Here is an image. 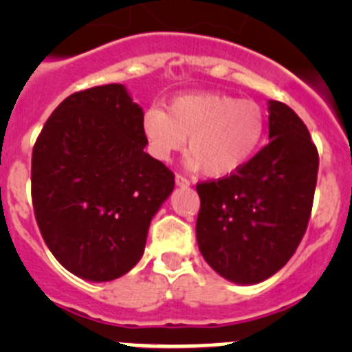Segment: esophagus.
Listing matches in <instances>:
<instances>
[{"instance_id":"obj_1","label":"esophagus","mask_w":352,"mask_h":352,"mask_svg":"<svg viewBox=\"0 0 352 352\" xmlns=\"http://www.w3.org/2000/svg\"><path fill=\"white\" fill-rule=\"evenodd\" d=\"M175 184H177V187H189L190 186L189 180H187L186 177H182V175L175 177Z\"/></svg>"}]
</instances>
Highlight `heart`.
Wrapping results in <instances>:
<instances>
[{
    "label": "heart",
    "mask_w": 352,
    "mask_h": 352,
    "mask_svg": "<svg viewBox=\"0 0 352 352\" xmlns=\"http://www.w3.org/2000/svg\"><path fill=\"white\" fill-rule=\"evenodd\" d=\"M267 116L254 100L223 94L177 97L168 109L146 110L141 122L150 155L168 162L186 148L189 166L211 179L240 172L261 148Z\"/></svg>",
    "instance_id": "1"
}]
</instances>
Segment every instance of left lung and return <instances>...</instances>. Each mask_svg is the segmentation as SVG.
I'll return each mask as SVG.
<instances>
[{
	"label": "left lung",
	"instance_id": "left-lung-1",
	"mask_svg": "<svg viewBox=\"0 0 352 352\" xmlns=\"http://www.w3.org/2000/svg\"><path fill=\"white\" fill-rule=\"evenodd\" d=\"M269 143L240 172L197 184L196 236L204 261L235 285L285 267L307 230L318 153L293 109L269 100Z\"/></svg>",
	"mask_w": 352,
	"mask_h": 352
}]
</instances>
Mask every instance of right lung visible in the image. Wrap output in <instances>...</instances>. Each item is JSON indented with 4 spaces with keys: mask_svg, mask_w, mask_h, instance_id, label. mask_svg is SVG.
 Returning a JSON list of instances; mask_svg holds the SVG:
<instances>
[{
    "mask_svg": "<svg viewBox=\"0 0 352 352\" xmlns=\"http://www.w3.org/2000/svg\"><path fill=\"white\" fill-rule=\"evenodd\" d=\"M143 109L119 83L69 95L51 113L32 153V202L59 264L105 283L143 257L153 216L173 173L144 151Z\"/></svg>",
    "mask_w": 352,
    "mask_h": 352,
    "instance_id": "1",
    "label": "right lung"
}]
</instances>
